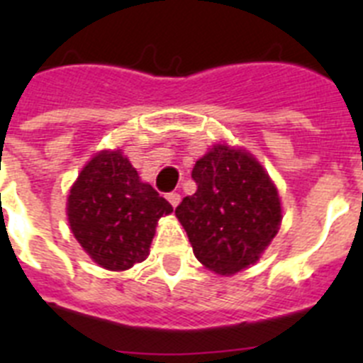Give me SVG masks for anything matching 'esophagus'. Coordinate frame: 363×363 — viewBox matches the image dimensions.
<instances>
[{"label": "esophagus", "instance_id": "esophagus-1", "mask_svg": "<svg viewBox=\"0 0 363 363\" xmlns=\"http://www.w3.org/2000/svg\"><path fill=\"white\" fill-rule=\"evenodd\" d=\"M167 200H169V203H171L172 207H178L182 196H179L178 192H169V194H167Z\"/></svg>", "mask_w": 363, "mask_h": 363}]
</instances>
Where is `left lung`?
Listing matches in <instances>:
<instances>
[{"label":"left lung","mask_w":363,"mask_h":363,"mask_svg":"<svg viewBox=\"0 0 363 363\" xmlns=\"http://www.w3.org/2000/svg\"><path fill=\"white\" fill-rule=\"evenodd\" d=\"M198 189L176 207L198 262L221 277L249 267L277 236L278 191L252 154L214 145L192 169Z\"/></svg>","instance_id":"left-lung-1"}]
</instances>
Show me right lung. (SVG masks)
Segmentation results:
<instances>
[{
    "label": "right lung",
    "instance_id": "obj_1",
    "mask_svg": "<svg viewBox=\"0 0 363 363\" xmlns=\"http://www.w3.org/2000/svg\"><path fill=\"white\" fill-rule=\"evenodd\" d=\"M172 205L143 184L120 150H101L83 167L67 201L74 238L99 267L127 271L149 256Z\"/></svg>",
    "mask_w": 363,
    "mask_h": 363
}]
</instances>
